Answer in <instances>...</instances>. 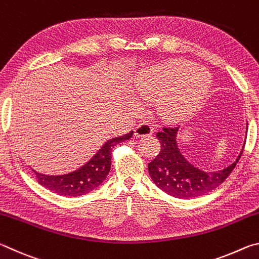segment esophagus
<instances>
[{
  "label": "esophagus",
  "mask_w": 259,
  "mask_h": 259,
  "mask_svg": "<svg viewBox=\"0 0 259 259\" xmlns=\"http://www.w3.org/2000/svg\"><path fill=\"white\" fill-rule=\"evenodd\" d=\"M134 131H135L136 137H147V136H150L152 134V128L150 124L143 122V123H139L137 126H136Z\"/></svg>",
  "instance_id": "esophagus-1"
}]
</instances>
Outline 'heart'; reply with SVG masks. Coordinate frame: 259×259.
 Instances as JSON below:
<instances>
[{"label":"heart","mask_w":259,"mask_h":259,"mask_svg":"<svg viewBox=\"0 0 259 259\" xmlns=\"http://www.w3.org/2000/svg\"><path fill=\"white\" fill-rule=\"evenodd\" d=\"M210 88V77L196 65L184 59L144 69L135 78L131 96L142 104H155L161 119H185L202 102Z\"/></svg>","instance_id":"1"}]
</instances>
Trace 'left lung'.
I'll use <instances>...</instances> for the list:
<instances>
[{
    "mask_svg": "<svg viewBox=\"0 0 259 259\" xmlns=\"http://www.w3.org/2000/svg\"><path fill=\"white\" fill-rule=\"evenodd\" d=\"M177 131L178 126H162V130L156 134L161 150L148 163V174L155 185L177 199L196 198L222 185L233 171L244 146L234 163L218 171L205 172L184 159L176 144Z\"/></svg>",
    "mask_w": 259,
    "mask_h": 259,
    "instance_id": "obj_1",
    "label": "left lung"
}]
</instances>
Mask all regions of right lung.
<instances>
[{"label": "right lung", "instance_id": "1", "mask_svg": "<svg viewBox=\"0 0 259 259\" xmlns=\"http://www.w3.org/2000/svg\"><path fill=\"white\" fill-rule=\"evenodd\" d=\"M134 131L107 140L102 148L84 165L60 176H49L34 171L38 183L48 190L63 196H80L95 190L102 184L111 169L112 150L119 143L131 138Z\"/></svg>", "mask_w": 259, "mask_h": 259}]
</instances>
